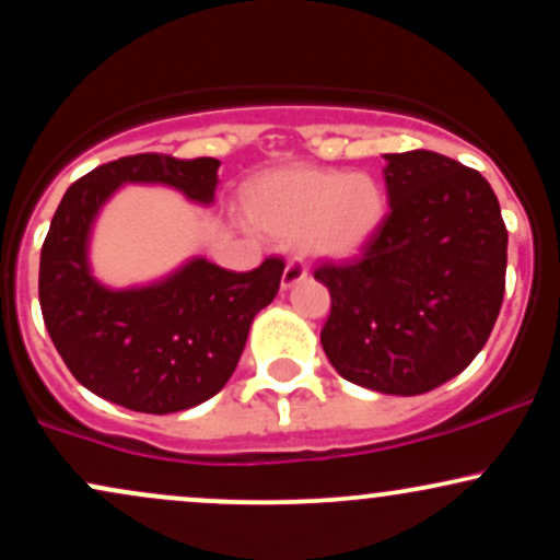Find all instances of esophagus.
I'll use <instances>...</instances> for the list:
<instances>
[{"instance_id": "1", "label": "esophagus", "mask_w": 560, "mask_h": 560, "mask_svg": "<svg viewBox=\"0 0 560 560\" xmlns=\"http://www.w3.org/2000/svg\"><path fill=\"white\" fill-rule=\"evenodd\" d=\"M307 279V271H305V266H302V262H287V268H284V273H281V289H292V287H298L300 281H305Z\"/></svg>"}]
</instances>
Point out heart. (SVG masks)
Here are the masks:
<instances>
[{
    "label": "heart",
    "mask_w": 560,
    "mask_h": 560,
    "mask_svg": "<svg viewBox=\"0 0 560 560\" xmlns=\"http://www.w3.org/2000/svg\"><path fill=\"white\" fill-rule=\"evenodd\" d=\"M249 215L268 234L294 240L305 258L339 262L374 242L387 218V191L365 173L292 165L255 182Z\"/></svg>",
    "instance_id": "obj_1"
}]
</instances>
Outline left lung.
<instances>
[{
  "mask_svg": "<svg viewBox=\"0 0 560 560\" xmlns=\"http://www.w3.org/2000/svg\"><path fill=\"white\" fill-rule=\"evenodd\" d=\"M389 215L363 258L320 266V331L337 374L382 395L458 376L490 337L505 292L508 231L479 171L440 152L384 155Z\"/></svg>",
  "mask_w": 560,
  "mask_h": 560,
  "instance_id": "1",
  "label": "left lung"
}]
</instances>
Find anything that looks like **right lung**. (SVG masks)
<instances>
[{"label":"right lung","mask_w":560,"mask_h":560,"mask_svg":"<svg viewBox=\"0 0 560 560\" xmlns=\"http://www.w3.org/2000/svg\"><path fill=\"white\" fill-rule=\"evenodd\" d=\"M218 168L215 158H120L86 173L62 197L42 247L38 302L70 374L96 397L155 416L210 400L234 374L255 316L279 292L284 262L276 258L234 273L195 255L141 284L96 279V218L124 186H165L210 208Z\"/></svg>","instance_id":"right-lung-1"}]
</instances>
